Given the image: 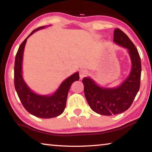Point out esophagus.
I'll return each mask as SVG.
<instances>
[{
  "instance_id": "obj_1",
  "label": "esophagus",
  "mask_w": 152,
  "mask_h": 152,
  "mask_svg": "<svg viewBox=\"0 0 152 152\" xmlns=\"http://www.w3.org/2000/svg\"><path fill=\"white\" fill-rule=\"evenodd\" d=\"M88 70H85V69H82V70H80V79H82L84 77H85L88 75Z\"/></svg>"
}]
</instances>
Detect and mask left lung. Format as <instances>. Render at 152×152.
<instances>
[{
    "instance_id": "8db88e82",
    "label": "left lung",
    "mask_w": 152,
    "mask_h": 152,
    "mask_svg": "<svg viewBox=\"0 0 152 152\" xmlns=\"http://www.w3.org/2000/svg\"><path fill=\"white\" fill-rule=\"evenodd\" d=\"M114 42L129 50L132 61L130 75L117 88H103L89 78H84V94L91 109L98 114L110 116L127 110L132 104L140 87L141 58L137 49L119 29L114 30Z\"/></svg>"
}]
</instances>
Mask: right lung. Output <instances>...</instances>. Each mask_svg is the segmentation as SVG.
Returning a JSON list of instances; mask_svg holds the SVG:
<instances>
[{"instance_id":"right-lung-1","label":"right lung","mask_w":152,"mask_h":152,"mask_svg":"<svg viewBox=\"0 0 152 152\" xmlns=\"http://www.w3.org/2000/svg\"><path fill=\"white\" fill-rule=\"evenodd\" d=\"M44 27L33 30L20 45L15 57L14 68V83L17 93L23 106L31 114L35 117L49 119L59 116L66 108L67 97L72 84L78 80L79 73L76 72L62 82L58 91L51 96H41L35 94L29 88L22 77V60L27 39L36 31Z\"/></svg>"}]
</instances>
